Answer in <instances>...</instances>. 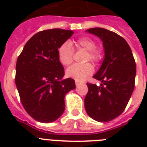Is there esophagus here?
<instances>
[{
	"mask_svg": "<svg viewBox=\"0 0 147 147\" xmlns=\"http://www.w3.org/2000/svg\"><path fill=\"white\" fill-rule=\"evenodd\" d=\"M82 84H83L82 82H79V81H76V86H78V85H82Z\"/></svg>",
	"mask_w": 147,
	"mask_h": 147,
	"instance_id": "34e87169",
	"label": "esophagus"
}]
</instances>
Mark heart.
<instances>
[{
	"mask_svg": "<svg viewBox=\"0 0 147 147\" xmlns=\"http://www.w3.org/2000/svg\"><path fill=\"white\" fill-rule=\"evenodd\" d=\"M76 49L86 50L85 62L91 61L94 64H98L101 61L103 58L102 50L96 47V44L94 40L89 37L78 38L76 42ZM58 59L63 65H69L73 61L74 49L71 42L65 41L60 45L57 50ZM93 66L90 63L85 64H74L69 67L66 70V76L69 78H73L76 81H83L88 76L92 75L93 72Z\"/></svg>",
	"mask_w": 147,
	"mask_h": 147,
	"instance_id": "b5f03b06",
	"label": "heart"
}]
</instances>
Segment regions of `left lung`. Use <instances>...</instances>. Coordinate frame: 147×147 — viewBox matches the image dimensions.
<instances>
[{"mask_svg":"<svg viewBox=\"0 0 147 147\" xmlns=\"http://www.w3.org/2000/svg\"><path fill=\"white\" fill-rule=\"evenodd\" d=\"M87 32L100 38L105 49V59L93 78L100 86L87 83L85 111L98 122H107L121 115L134 89L136 62L132 51L124 39L114 32L100 27Z\"/></svg>","mask_w":147,"mask_h":147,"instance_id":"1","label":"left lung"}]
</instances>
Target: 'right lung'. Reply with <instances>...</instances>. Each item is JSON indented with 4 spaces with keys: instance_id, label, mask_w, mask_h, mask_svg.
<instances>
[{
    "instance_id": "obj_1",
    "label": "right lung",
    "mask_w": 147,
    "mask_h": 147,
    "mask_svg": "<svg viewBox=\"0 0 147 147\" xmlns=\"http://www.w3.org/2000/svg\"><path fill=\"white\" fill-rule=\"evenodd\" d=\"M74 33L62 29L40 31L28 40L17 58L15 83L24 109L36 121L51 123L64 112L65 94L75 81L62 80L64 68L58 48Z\"/></svg>"
}]
</instances>
